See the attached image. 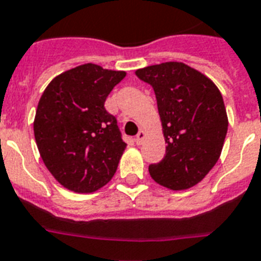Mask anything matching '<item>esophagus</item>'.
I'll list each match as a JSON object with an SVG mask.
<instances>
[{
	"label": "esophagus",
	"instance_id": "esophagus-1",
	"mask_svg": "<svg viewBox=\"0 0 261 261\" xmlns=\"http://www.w3.org/2000/svg\"><path fill=\"white\" fill-rule=\"evenodd\" d=\"M145 137H146V133L144 132V130H140V132L137 133V136H136V137H135L136 144H137V145H140V144L143 143Z\"/></svg>",
	"mask_w": 261,
	"mask_h": 261
}]
</instances>
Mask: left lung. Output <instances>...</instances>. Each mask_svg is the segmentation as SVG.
I'll return each mask as SVG.
<instances>
[{"mask_svg": "<svg viewBox=\"0 0 261 261\" xmlns=\"http://www.w3.org/2000/svg\"><path fill=\"white\" fill-rule=\"evenodd\" d=\"M156 94L167 150L150 177L172 191L192 188L215 167L228 130L223 96L212 80L184 62L136 70Z\"/></svg>", "mask_w": 261, "mask_h": 261, "instance_id": "8db88e82", "label": "left lung"}]
</instances>
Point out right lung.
Returning <instances> with one entry per match:
<instances>
[{
    "instance_id": "right-lung-1",
    "label": "right lung",
    "mask_w": 261,
    "mask_h": 261,
    "mask_svg": "<svg viewBox=\"0 0 261 261\" xmlns=\"http://www.w3.org/2000/svg\"><path fill=\"white\" fill-rule=\"evenodd\" d=\"M126 76L96 64L51 80L38 101L33 129L45 167L62 187L92 193L111 181L126 148L104 104Z\"/></svg>"
}]
</instances>
